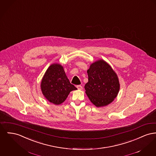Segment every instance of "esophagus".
<instances>
[{"label": "esophagus", "instance_id": "obj_1", "mask_svg": "<svg viewBox=\"0 0 156 156\" xmlns=\"http://www.w3.org/2000/svg\"><path fill=\"white\" fill-rule=\"evenodd\" d=\"M76 88H78V90H83V87L81 85H76Z\"/></svg>", "mask_w": 156, "mask_h": 156}]
</instances>
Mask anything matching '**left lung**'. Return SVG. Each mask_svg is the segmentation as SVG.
Returning <instances> with one entry per match:
<instances>
[{
  "label": "left lung",
  "instance_id": "8db88e82",
  "mask_svg": "<svg viewBox=\"0 0 156 156\" xmlns=\"http://www.w3.org/2000/svg\"><path fill=\"white\" fill-rule=\"evenodd\" d=\"M88 82L85 92L97 107L108 105L117 97L119 90V78L110 65L102 59L92 63L87 70Z\"/></svg>",
  "mask_w": 156,
  "mask_h": 156
}]
</instances>
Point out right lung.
Returning a JSON list of instances; mask_svg holds the SVG:
<instances>
[{
    "instance_id": "1",
    "label": "right lung",
    "mask_w": 156,
    "mask_h": 156,
    "mask_svg": "<svg viewBox=\"0 0 156 156\" xmlns=\"http://www.w3.org/2000/svg\"><path fill=\"white\" fill-rule=\"evenodd\" d=\"M41 91L48 101L59 105L66 99L70 92L77 90L66 76L63 66L58 64L49 66L41 83Z\"/></svg>"
}]
</instances>
